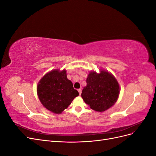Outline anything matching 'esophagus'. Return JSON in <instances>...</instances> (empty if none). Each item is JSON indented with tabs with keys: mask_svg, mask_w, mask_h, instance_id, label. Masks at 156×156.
<instances>
[{
	"mask_svg": "<svg viewBox=\"0 0 156 156\" xmlns=\"http://www.w3.org/2000/svg\"><path fill=\"white\" fill-rule=\"evenodd\" d=\"M78 92H79V95H81V92H82V90H81V89H78Z\"/></svg>",
	"mask_w": 156,
	"mask_h": 156,
	"instance_id": "esophagus-1",
	"label": "esophagus"
}]
</instances>
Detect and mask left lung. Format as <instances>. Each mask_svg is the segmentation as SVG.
Returning <instances> with one entry per match:
<instances>
[{
  "instance_id": "8db88e82",
  "label": "left lung",
  "mask_w": 156,
  "mask_h": 156,
  "mask_svg": "<svg viewBox=\"0 0 156 156\" xmlns=\"http://www.w3.org/2000/svg\"><path fill=\"white\" fill-rule=\"evenodd\" d=\"M120 94V86L113 75L107 71H92L87 79L81 97L92 109L103 112L114 105Z\"/></svg>"
}]
</instances>
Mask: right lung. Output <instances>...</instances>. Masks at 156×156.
<instances>
[{"mask_svg": "<svg viewBox=\"0 0 156 156\" xmlns=\"http://www.w3.org/2000/svg\"><path fill=\"white\" fill-rule=\"evenodd\" d=\"M37 94L44 107L55 114H60L79 96L68 79L66 69H54L46 73L37 84Z\"/></svg>", "mask_w": 156, "mask_h": 156, "instance_id": "right-lung-1", "label": "right lung"}]
</instances>
